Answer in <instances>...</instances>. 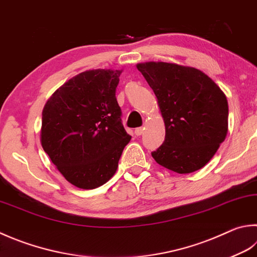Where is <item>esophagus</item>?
<instances>
[{
    "label": "esophagus",
    "instance_id": "obj_1",
    "mask_svg": "<svg viewBox=\"0 0 257 257\" xmlns=\"http://www.w3.org/2000/svg\"><path fill=\"white\" fill-rule=\"evenodd\" d=\"M134 133H135V135H138V137H140V135H142V134H143V127H138V128H135Z\"/></svg>",
    "mask_w": 257,
    "mask_h": 257
}]
</instances>
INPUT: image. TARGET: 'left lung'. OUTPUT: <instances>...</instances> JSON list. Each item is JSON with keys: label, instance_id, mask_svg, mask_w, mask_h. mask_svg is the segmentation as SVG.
<instances>
[{"label": "left lung", "instance_id": "obj_1", "mask_svg": "<svg viewBox=\"0 0 257 257\" xmlns=\"http://www.w3.org/2000/svg\"><path fill=\"white\" fill-rule=\"evenodd\" d=\"M158 98L166 138L151 154L160 166L191 173L215 156L228 131L226 95L205 72L169 62L137 65Z\"/></svg>", "mask_w": 257, "mask_h": 257}]
</instances>
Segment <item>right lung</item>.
<instances>
[{
    "instance_id": "obj_1",
    "label": "right lung",
    "mask_w": 257,
    "mask_h": 257,
    "mask_svg": "<svg viewBox=\"0 0 257 257\" xmlns=\"http://www.w3.org/2000/svg\"><path fill=\"white\" fill-rule=\"evenodd\" d=\"M120 74L81 72L59 87L43 107L41 145L75 187L95 189L107 182L130 142L115 96Z\"/></svg>"
}]
</instances>
